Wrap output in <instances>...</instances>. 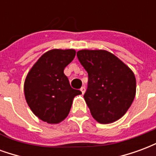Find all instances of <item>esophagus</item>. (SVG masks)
Instances as JSON below:
<instances>
[{
  "mask_svg": "<svg viewBox=\"0 0 156 156\" xmlns=\"http://www.w3.org/2000/svg\"><path fill=\"white\" fill-rule=\"evenodd\" d=\"M80 91L82 92V94H84V93H85V87H84V86H83V87L80 88Z\"/></svg>",
  "mask_w": 156,
  "mask_h": 156,
  "instance_id": "obj_1",
  "label": "esophagus"
}]
</instances>
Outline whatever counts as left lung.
<instances>
[{
	"instance_id": "8db88e82",
	"label": "left lung",
	"mask_w": 156,
	"mask_h": 156,
	"mask_svg": "<svg viewBox=\"0 0 156 156\" xmlns=\"http://www.w3.org/2000/svg\"><path fill=\"white\" fill-rule=\"evenodd\" d=\"M77 57L88 75L84 97L91 115L100 124L120 119L133 103L136 80L133 72L105 50H81Z\"/></svg>"
}]
</instances>
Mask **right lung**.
Instances as JSON below:
<instances>
[{
  "label": "right lung",
  "instance_id": "obj_1",
  "mask_svg": "<svg viewBox=\"0 0 156 156\" xmlns=\"http://www.w3.org/2000/svg\"><path fill=\"white\" fill-rule=\"evenodd\" d=\"M76 54L73 49H53L39 58L27 76L24 93L36 116L49 124H58L69 114L73 99L81 94L70 86L64 68Z\"/></svg>",
  "mask_w": 156,
  "mask_h": 156
}]
</instances>
